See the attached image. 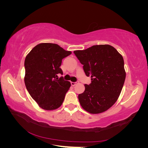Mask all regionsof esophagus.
I'll return each mask as SVG.
<instances>
[{"label": "esophagus", "mask_w": 148, "mask_h": 148, "mask_svg": "<svg viewBox=\"0 0 148 148\" xmlns=\"http://www.w3.org/2000/svg\"><path fill=\"white\" fill-rule=\"evenodd\" d=\"M71 85L72 86H76V84H77V82H71Z\"/></svg>", "instance_id": "34e87169"}]
</instances>
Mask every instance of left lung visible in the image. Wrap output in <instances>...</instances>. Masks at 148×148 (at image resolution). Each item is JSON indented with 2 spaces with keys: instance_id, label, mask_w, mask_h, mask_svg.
Returning a JSON list of instances; mask_svg holds the SVG:
<instances>
[{
  "instance_id": "1",
  "label": "left lung",
  "mask_w": 148,
  "mask_h": 148,
  "mask_svg": "<svg viewBox=\"0 0 148 148\" xmlns=\"http://www.w3.org/2000/svg\"><path fill=\"white\" fill-rule=\"evenodd\" d=\"M74 53L83 64L91 84L78 95L82 107L91 114H99L112 107L117 101L123 86L126 73L121 54L110 45H95Z\"/></svg>"
}]
</instances>
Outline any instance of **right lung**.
<instances>
[{
    "mask_svg": "<svg viewBox=\"0 0 148 148\" xmlns=\"http://www.w3.org/2000/svg\"><path fill=\"white\" fill-rule=\"evenodd\" d=\"M59 45L42 43L36 45L25 60V84L29 93L40 107L53 110L61 106L71 84L64 80L60 68L62 60L70 56Z\"/></svg>",
    "mask_w": 148,
    "mask_h": 148,
    "instance_id": "right-lung-1",
    "label": "right lung"
}]
</instances>
